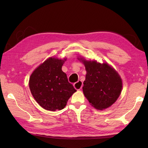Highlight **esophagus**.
Returning <instances> with one entry per match:
<instances>
[{
    "instance_id": "obj_1",
    "label": "esophagus",
    "mask_w": 148,
    "mask_h": 148,
    "mask_svg": "<svg viewBox=\"0 0 148 148\" xmlns=\"http://www.w3.org/2000/svg\"><path fill=\"white\" fill-rule=\"evenodd\" d=\"M74 86L77 90H81L83 87V82L81 81H78L77 83H75L74 84Z\"/></svg>"
}]
</instances>
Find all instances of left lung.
<instances>
[{
    "label": "left lung",
    "instance_id": "obj_1",
    "mask_svg": "<svg viewBox=\"0 0 148 148\" xmlns=\"http://www.w3.org/2000/svg\"><path fill=\"white\" fill-rule=\"evenodd\" d=\"M85 66L86 74L83 91L90 104L103 110L114 103L122 90V80L114 68L107 63L78 58Z\"/></svg>",
    "mask_w": 148,
    "mask_h": 148
}]
</instances>
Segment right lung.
Here are the masks:
<instances>
[{
  "mask_svg": "<svg viewBox=\"0 0 148 148\" xmlns=\"http://www.w3.org/2000/svg\"><path fill=\"white\" fill-rule=\"evenodd\" d=\"M66 59L50 57L34 71L29 79L31 93L46 110H62L76 90L62 67Z\"/></svg>",
  "mask_w": 148,
  "mask_h": 148,
  "instance_id": "1",
  "label": "right lung"
}]
</instances>
